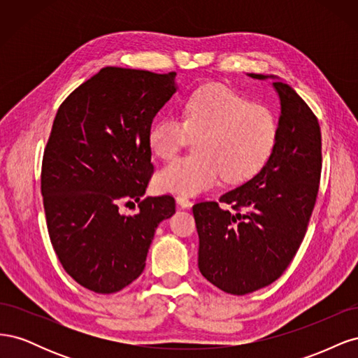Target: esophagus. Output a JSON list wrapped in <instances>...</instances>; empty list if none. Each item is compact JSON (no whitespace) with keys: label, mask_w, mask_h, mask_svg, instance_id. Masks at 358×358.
<instances>
[{"label":"esophagus","mask_w":358,"mask_h":358,"mask_svg":"<svg viewBox=\"0 0 358 358\" xmlns=\"http://www.w3.org/2000/svg\"><path fill=\"white\" fill-rule=\"evenodd\" d=\"M176 201H178V204L180 206V208H191V204H192L191 200L188 197H185V196H178Z\"/></svg>","instance_id":"esophagus-1"}]
</instances>
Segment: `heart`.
Returning <instances> with one entry per match:
<instances>
[{"label":"heart","mask_w":358,"mask_h":358,"mask_svg":"<svg viewBox=\"0 0 358 358\" xmlns=\"http://www.w3.org/2000/svg\"><path fill=\"white\" fill-rule=\"evenodd\" d=\"M199 137L194 155L179 157L155 178L159 191L194 196L212 188L221 175L229 182L254 178L273 155L279 138L276 113L221 85L194 91L182 106V119L166 115L149 129L152 154L169 159Z\"/></svg>","instance_id":"b5f03b06"}]
</instances>
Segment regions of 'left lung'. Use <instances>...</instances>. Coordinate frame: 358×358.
<instances>
[{
  "mask_svg": "<svg viewBox=\"0 0 358 358\" xmlns=\"http://www.w3.org/2000/svg\"><path fill=\"white\" fill-rule=\"evenodd\" d=\"M266 79L263 74H249ZM280 100L279 138L257 175L221 196L192 206L199 233V268L210 284L243 296L285 272L306 234L321 178L318 117L301 96L273 82Z\"/></svg>",
  "mask_w": 358,
  "mask_h": 358,
  "instance_id": "8db88e82",
  "label": "left lung"
}]
</instances>
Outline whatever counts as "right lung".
Instances as JSON below:
<instances>
[{"instance_id":"obj_1","label":"right lung","mask_w":358,"mask_h":358,"mask_svg":"<svg viewBox=\"0 0 358 358\" xmlns=\"http://www.w3.org/2000/svg\"><path fill=\"white\" fill-rule=\"evenodd\" d=\"M176 73L104 67L62 101L41 162L48 231L64 270L112 294L142 275L173 196L142 199L154 173L148 142L155 115L176 92ZM139 212L122 215V203Z\"/></svg>"}]
</instances>
